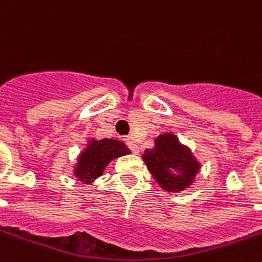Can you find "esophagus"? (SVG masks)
I'll use <instances>...</instances> for the list:
<instances>
[{"label": "esophagus", "instance_id": "34e87169", "mask_svg": "<svg viewBox=\"0 0 262 262\" xmlns=\"http://www.w3.org/2000/svg\"><path fill=\"white\" fill-rule=\"evenodd\" d=\"M125 142H126V145L130 148V150L133 153H138V150H140V148H138V145L136 144L135 138L133 137H126L125 138Z\"/></svg>", "mask_w": 262, "mask_h": 262}]
</instances>
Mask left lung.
Masks as SVG:
<instances>
[{
  "label": "left lung",
  "mask_w": 262,
  "mask_h": 262,
  "mask_svg": "<svg viewBox=\"0 0 262 262\" xmlns=\"http://www.w3.org/2000/svg\"><path fill=\"white\" fill-rule=\"evenodd\" d=\"M142 160L159 186L168 192H180L193 183L201 169L190 148L172 133L156 137L155 148L145 149Z\"/></svg>",
  "instance_id": "8db88e82"
}]
</instances>
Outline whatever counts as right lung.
<instances>
[{"instance_id": "add662e5", "label": "right lung", "mask_w": 262, "mask_h": 262, "mask_svg": "<svg viewBox=\"0 0 262 262\" xmlns=\"http://www.w3.org/2000/svg\"><path fill=\"white\" fill-rule=\"evenodd\" d=\"M129 153V148L120 140L91 138L86 149L78 157V164L75 165L74 173L79 182L91 184L103 173L110 161Z\"/></svg>"}]
</instances>
